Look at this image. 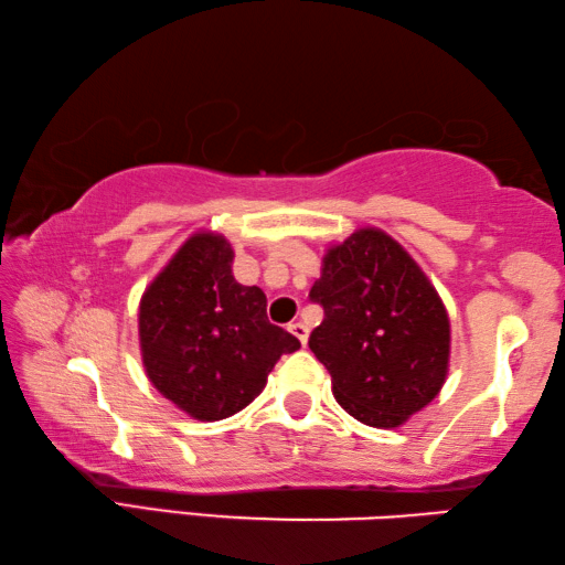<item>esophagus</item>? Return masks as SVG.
Here are the masks:
<instances>
[{"instance_id":"obj_1","label":"esophagus","mask_w":565,"mask_h":565,"mask_svg":"<svg viewBox=\"0 0 565 565\" xmlns=\"http://www.w3.org/2000/svg\"><path fill=\"white\" fill-rule=\"evenodd\" d=\"M288 330H290V332L295 334V338H298L302 344H308V338H310L308 324L300 322V320H295V322H290V324H288Z\"/></svg>"}]
</instances>
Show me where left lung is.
<instances>
[{"mask_svg": "<svg viewBox=\"0 0 565 565\" xmlns=\"http://www.w3.org/2000/svg\"><path fill=\"white\" fill-rule=\"evenodd\" d=\"M310 298L324 320L308 344L344 412L394 429L437 397L449 372V315L394 237L360 227L332 245Z\"/></svg>", "mask_w": 565, "mask_h": 565, "instance_id": "8db88e82", "label": "left lung"}]
</instances>
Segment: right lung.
Wrapping results in <instances>:
<instances>
[{
	"label": "right lung",
	"instance_id": "right-lung-1",
	"mask_svg": "<svg viewBox=\"0 0 565 565\" xmlns=\"http://www.w3.org/2000/svg\"><path fill=\"white\" fill-rule=\"evenodd\" d=\"M233 247L201 231L178 247L138 305V342L153 387L198 422L245 409L300 340L267 320V298L233 277Z\"/></svg>",
	"mask_w": 565,
	"mask_h": 565
}]
</instances>
